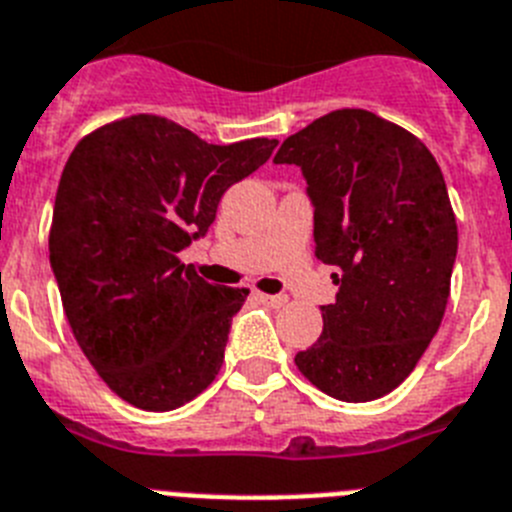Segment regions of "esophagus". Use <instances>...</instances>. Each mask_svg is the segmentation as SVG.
Wrapping results in <instances>:
<instances>
[{
    "label": "esophagus",
    "mask_w": 512,
    "mask_h": 512,
    "mask_svg": "<svg viewBox=\"0 0 512 512\" xmlns=\"http://www.w3.org/2000/svg\"><path fill=\"white\" fill-rule=\"evenodd\" d=\"M257 299L262 301V304L273 306V309H281V306H286V296H270V293H257Z\"/></svg>",
    "instance_id": "1"
}]
</instances>
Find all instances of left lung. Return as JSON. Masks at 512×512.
I'll list each match as a JSON object with an SVG mask.
<instances>
[{
	"mask_svg": "<svg viewBox=\"0 0 512 512\" xmlns=\"http://www.w3.org/2000/svg\"><path fill=\"white\" fill-rule=\"evenodd\" d=\"M299 164L314 203L317 257L337 301L296 366L342 402L397 389L441 327L459 229L443 172L415 133L361 108L322 115L273 159Z\"/></svg>",
	"mask_w": 512,
	"mask_h": 512,
	"instance_id": "1",
	"label": "left lung"
}]
</instances>
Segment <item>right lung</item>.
Instances as JSON below:
<instances>
[{
    "label": "right lung",
    "mask_w": 512,
    "mask_h": 512,
    "mask_svg": "<svg viewBox=\"0 0 512 512\" xmlns=\"http://www.w3.org/2000/svg\"><path fill=\"white\" fill-rule=\"evenodd\" d=\"M275 139L216 146L159 115H128L71 151L48 252L71 332L123 402L167 412L211 386L250 288L213 286L180 260L221 195Z\"/></svg>",
    "instance_id": "right-lung-1"
}]
</instances>
